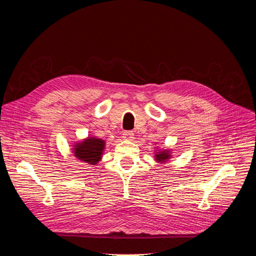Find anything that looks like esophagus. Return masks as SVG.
<instances>
[{
    "label": "esophagus",
    "mask_w": 256,
    "mask_h": 256,
    "mask_svg": "<svg viewBox=\"0 0 256 256\" xmlns=\"http://www.w3.org/2000/svg\"><path fill=\"white\" fill-rule=\"evenodd\" d=\"M122 138L127 141H132L134 140V132L132 131H126V132L122 134Z\"/></svg>",
    "instance_id": "esophagus-1"
}]
</instances>
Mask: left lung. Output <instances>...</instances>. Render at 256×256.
<instances>
[{
    "label": "left lung",
    "mask_w": 256,
    "mask_h": 256,
    "mask_svg": "<svg viewBox=\"0 0 256 256\" xmlns=\"http://www.w3.org/2000/svg\"><path fill=\"white\" fill-rule=\"evenodd\" d=\"M172 158V152L170 150H154V160L159 164H166L170 159Z\"/></svg>",
    "instance_id": "obj_1"
}]
</instances>
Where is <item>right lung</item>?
Instances as JSON below:
<instances>
[{
	"mask_svg": "<svg viewBox=\"0 0 256 256\" xmlns=\"http://www.w3.org/2000/svg\"><path fill=\"white\" fill-rule=\"evenodd\" d=\"M104 147V140L90 136L84 138L83 141L74 143L72 152L74 157L80 161L90 166H96L102 160Z\"/></svg>",
	"mask_w": 256,
	"mask_h": 256,
	"instance_id": "obj_1",
	"label": "right lung"
}]
</instances>
